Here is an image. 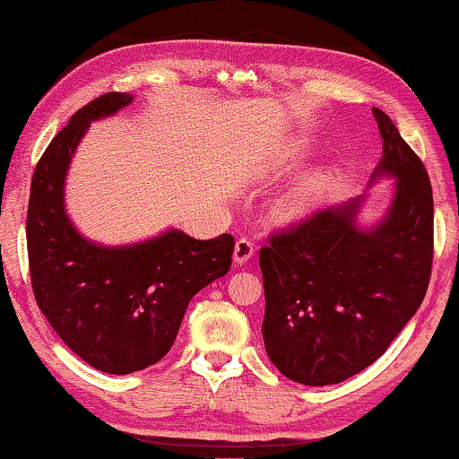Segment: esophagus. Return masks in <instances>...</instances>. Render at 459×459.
<instances>
[{"mask_svg":"<svg viewBox=\"0 0 459 459\" xmlns=\"http://www.w3.org/2000/svg\"><path fill=\"white\" fill-rule=\"evenodd\" d=\"M255 250H256L255 242H250L248 238H240V240L236 242V248H234V261L238 264L248 263L250 258H252V255H255Z\"/></svg>","mask_w":459,"mask_h":459,"instance_id":"esophagus-1","label":"esophagus"}]
</instances>
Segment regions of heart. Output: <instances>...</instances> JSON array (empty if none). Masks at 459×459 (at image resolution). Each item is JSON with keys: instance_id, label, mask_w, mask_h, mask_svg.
<instances>
[{"instance_id": "b5f03b06", "label": "heart", "mask_w": 459, "mask_h": 459, "mask_svg": "<svg viewBox=\"0 0 459 459\" xmlns=\"http://www.w3.org/2000/svg\"><path fill=\"white\" fill-rule=\"evenodd\" d=\"M307 152V144H294L288 152H285L283 163L294 165L300 161ZM333 188V174L327 169H316L312 174L304 176L298 180L291 188L285 192L279 201V215L283 219H300L308 215L312 209H316L323 203V198L329 195Z\"/></svg>"}]
</instances>
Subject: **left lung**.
<instances>
[{"instance_id":"left-lung-1","label":"left lung","mask_w":459,"mask_h":459,"mask_svg":"<svg viewBox=\"0 0 459 459\" xmlns=\"http://www.w3.org/2000/svg\"><path fill=\"white\" fill-rule=\"evenodd\" d=\"M383 138L377 176H395L387 217L358 230L362 198L273 231L258 252L264 350L279 373L321 387L385 354L427 294L433 267V188L395 124L373 109Z\"/></svg>"}]
</instances>
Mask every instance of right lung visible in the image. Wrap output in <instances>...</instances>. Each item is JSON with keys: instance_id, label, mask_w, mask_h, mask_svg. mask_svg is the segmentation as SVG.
I'll return each instance as SVG.
<instances>
[{"instance_id": "right-lung-1", "label": "right lung", "mask_w": 459, "mask_h": 459, "mask_svg": "<svg viewBox=\"0 0 459 459\" xmlns=\"http://www.w3.org/2000/svg\"><path fill=\"white\" fill-rule=\"evenodd\" d=\"M130 92H105L70 117L39 159L26 213L35 300L62 342L91 367L128 375L161 360L192 296L231 267L234 236L215 240L171 230L105 248L78 234L64 211V178L92 119L116 114Z\"/></svg>"}]
</instances>
